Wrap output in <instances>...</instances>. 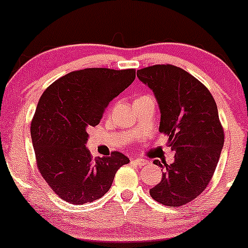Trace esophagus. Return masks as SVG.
Masks as SVG:
<instances>
[{
  "label": "esophagus",
  "mask_w": 248,
  "mask_h": 248,
  "mask_svg": "<svg viewBox=\"0 0 248 248\" xmlns=\"http://www.w3.org/2000/svg\"><path fill=\"white\" fill-rule=\"evenodd\" d=\"M132 162H133V163H135L136 166H139V167H143L148 163V161L143 160V158H132Z\"/></svg>",
  "instance_id": "1"
}]
</instances>
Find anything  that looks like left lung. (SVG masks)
<instances>
[{"label": "left lung", "mask_w": 248, "mask_h": 248, "mask_svg": "<svg viewBox=\"0 0 248 248\" xmlns=\"http://www.w3.org/2000/svg\"><path fill=\"white\" fill-rule=\"evenodd\" d=\"M153 90L161 110L160 133L175 152V161L163 168L162 179L150 196L167 206H182L197 198L211 181L224 144V129L215 99L189 72L170 64L138 71Z\"/></svg>", "instance_id": "left-lung-1"}]
</instances>
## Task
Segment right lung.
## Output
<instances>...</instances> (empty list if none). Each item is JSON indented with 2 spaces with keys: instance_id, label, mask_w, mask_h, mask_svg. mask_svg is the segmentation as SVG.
Returning a JSON list of instances; mask_svg holds the SVG:
<instances>
[{
  "instance_id": "add662e5",
  "label": "right lung",
  "mask_w": 248,
  "mask_h": 248,
  "mask_svg": "<svg viewBox=\"0 0 248 248\" xmlns=\"http://www.w3.org/2000/svg\"><path fill=\"white\" fill-rule=\"evenodd\" d=\"M135 79V70L92 67L67 73L44 91L31 121L37 168L59 198L75 205L101 198L129 158L119 152L93 158L87 130Z\"/></svg>"
}]
</instances>
